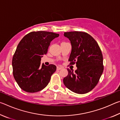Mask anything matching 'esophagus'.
Returning <instances> with one entry per match:
<instances>
[{
	"label": "esophagus",
	"instance_id": "obj_1",
	"mask_svg": "<svg viewBox=\"0 0 120 120\" xmlns=\"http://www.w3.org/2000/svg\"><path fill=\"white\" fill-rule=\"evenodd\" d=\"M56 69H57L58 70H61V69H62V67H61V66H58L57 68H56Z\"/></svg>",
	"mask_w": 120,
	"mask_h": 120
}]
</instances>
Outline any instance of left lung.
Listing matches in <instances>:
<instances>
[{"mask_svg":"<svg viewBox=\"0 0 120 120\" xmlns=\"http://www.w3.org/2000/svg\"><path fill=\"white\" fill-rule=\"evenodd\" d=\"M72 46L69 61L76 64L74 72L68 69V76L64 78L66 87L79 94H86L96 86L104 70L102 53L98 43L86 32H64Z\"/></svg>","mask_w":120,"mask_h":120,"instance_id":"obj_1","label":"left lung"}]
</instances>
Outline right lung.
Masks as SVG:
<instances>
[{
  "mask_svg": "<svg viewBox=\"0 0 120 120\" xmlns=\"http://www.w3.org/2000/svg\"><path fill=\"white\" fill-rule=\"evenodd\" d=\"M59 34L46 31L30 32L18 44L12 59L14 78L20 88L28 93L41 90L47 86L55 65L41 64V58L46 54L50 42Z\"/></svg>",
  "mask_w": 120,
  "mask_h": 120,
  "instance_id": "right-lung-1",
  "label": "right lung"
}]
</instances>
